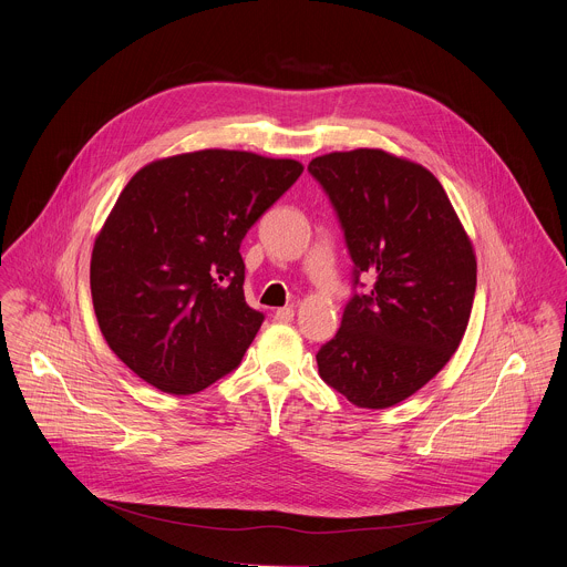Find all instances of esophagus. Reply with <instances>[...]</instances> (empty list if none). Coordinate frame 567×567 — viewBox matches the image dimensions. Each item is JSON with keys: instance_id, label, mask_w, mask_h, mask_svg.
I'll use <instances>...</instances> for the list:
<instances>
[{"instance_id": "obj_1", "label": "esophagus", "mask_w": 567, "mask_h": 567, "mask_svg": "<svg viewBox=\"0 0 567 567\" xmlns=\"http://www.w3.org/2000/svg\"><path fill=\"white\" fill-rule=\"evenodd\" d=\"M274 318H276L278 322H291V320H293V307H280V309H276Z\"/></svg>"}]
</instances>
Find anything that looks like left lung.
Segmentation results:
<instances>
[{
	"label": "left lung",
	"instance_id": "obj_1",
	"mask_svg": "<svg viewBox=\"0 0 567 567\" xmlns=\"http://www.w3.org/2000/svg\"><path fill=\"white\" fill-rule=\"evenodd\" d=\"M354 262L341 330L318 374L359 409H388L426 385L457 350L475 296V256L442 184L383 150L311 158ZM365 277L371 287L357 292Z\"/></svg>",
	"mask_w": 567,
	"mask_h": 567
}]
</instances>
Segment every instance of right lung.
<instances>
[{"instance_id": "1", "label": "right lung", "mask_w": 567, "mask_h": 567, "mask_svg": "<svg viewBox=\"0 0 567 567\" xmlns=\"http://www.w3.org/2000/svg\"><path fill=\"white\" fill-rule=\"evenodd\" d=\"M300 173L293 158L199 150L130 179L96 237L90 282L99 328L134 374L190 394L239 365L265 320L245 300L239 245Z\"/></svg>"}]
</instances>
